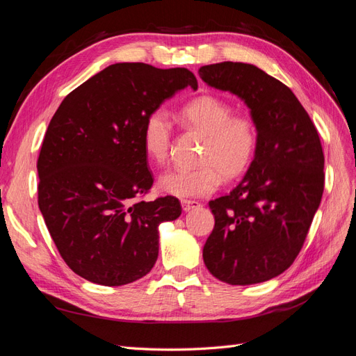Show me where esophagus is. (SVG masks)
<instances>
[{"label":"esophagus","mask_w":356,"mask_h":356,"mask_svg":"<svg viewBox=\"0 0 356 356\" xmlns=\"http://www.w3.org/2000/svg\"><path fill=\"white\" fill-rule=\"evenodd\" d=\"M180 204H181V209H184L185 211H191V210L198 209L201 206L198 201H194V200H181Z\"/></svg>","instance_id":"34e87169"}]
</instances>
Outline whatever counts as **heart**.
Masks as SVG:
<instances>
[{"instance_id": "obj_1", "label": "heart", "mask_w": 356, "mask_h": 356, "mask_svg": "<svg viewBox=\"0 0 356 356\" xmlns=\"http://www.w3.org/2000/svg\"><path fill=\"white\" fill-rule=\"evenodd\" d=\"M184 124L195 129L206 141L198 156L200 165L191 170H171L159 177V188L165 194L191 198L215 192L222 177L231 181L249 170L258 147V129L246 115H234V107L215 95H200L180 108ZM171 116L156 108L146 118L143 127V149L156 165H164L172 143Z\"/></svg>"}]
</instances>
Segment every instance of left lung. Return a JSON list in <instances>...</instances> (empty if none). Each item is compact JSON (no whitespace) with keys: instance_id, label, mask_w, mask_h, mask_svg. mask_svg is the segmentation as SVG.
Segmentation results:
<instances>
[{"instance_id":"obj_1","label":"left lung","mask_w":356,"mask_h":356,"mask_svg":"<svg viewBox=\"0 0 356 356\" xmlns=\"http://www.w3.org/2000/svg\"><path fill=\"white\" fill-rule=\"evenodd\" d=\"M198 74L245 99L258 129L246 176L209 202L215 228L202 258L229 285L270 280L296 261L321 204L325 158L318 129L292 90L255 65L225 60Z\"/></svg>"}]
</instances>
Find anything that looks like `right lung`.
<instances>
[{
  "label": "right lung",
  "instance_id": "right-lung-1",
  "mask_svg": "<svg viewBox=\"0 0 356 356\" xmlns=\"http://www.w3.org/2000/svg\"><path fill=\"white\" fill-rule=\"evenodd\" d=\"M186 86L198 88L188 68L113 64L71 90L50 120L37 159L38 207L80 277L120 286L155 266L159 223L181 207L171 195L141 200L154 184L141 136L152 111Z\"/></svg>",
  "mask_w": 356,
  "mask_h": 356
}]
</instances>
